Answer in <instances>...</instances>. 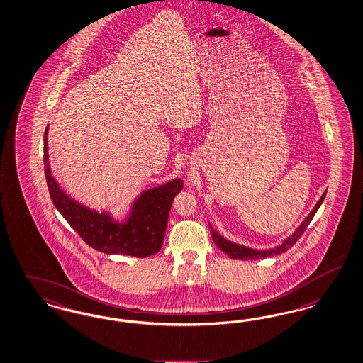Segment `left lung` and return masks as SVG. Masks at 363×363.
<instances>
[{
    "label": "left lung",
    "instance_id": "8db88e82",
    "mask_svg": "<svg viewBox=\"0 0 363 363\" xmlns=\"http://www.w3.org/2000/svg\"><path fill=\"white\" fill-rule=\"evenodd\" d=\"M325 193H327V190H325L322 197L319 199V201L316 202V205L313 206V211L308 213V216L301 221V224L288 238H284L280 244H277L274 248L253 250V248H250V247H245V245H241V244H238V242H233V241L228 240L224 236H221L213 228L212 224L209 223V229H211V233H212L213 241H214V244L217 245L218 250H223L230 259H236V260H260V259H265V257H271L274 255H280V253L286 252L288 248H291L299 240L300 236L304 233L306 228L311 223L315 213L318 212V209L320 208L322 202L325 200Z\"/></svg>",
    "mask_w": 363,
    "mask_h": 363
}]
</instances>
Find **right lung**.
I'll list each match as a JSON object with an SVG mask.
<instances>
[{
    "label": "right lung",
    "mask_w": 363,
    "mask_h": 363,
    "mask_svg": "<svg viewBox=\"0 0 363 363\" xmlns=\"http://www.w3.org/2000/svg\"><path fill=\"white\" fill-rule=\"evenodd\" d=\"M44 172L53 205L94 250L107 255H127L143 259L162 248L172 203L184 189L181 178L143 190L131 202L125 220L118 221L113 213L89 209L60 188L50 170L48 127L44 134Z\"/></svg>",
    "instance_id": "1"
}]
</instances>
